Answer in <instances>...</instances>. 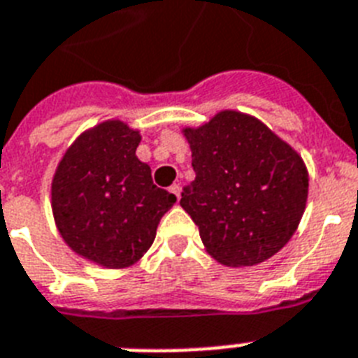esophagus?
Instances as JSON below:
<instances>
[{
  "label": "esophagus",
  "mask_w": 358,
  "mask_h": 358,
  "mask_svg": "<svg viewBox=\"0 0 358 358\" xmlns=\"http://www.w3.org/2000/svg\"><path fill=\"white\" fill-rule=\"evenodd\" d=\"M171 193H173L174 196H176V199L180 200V185H178V184H173V185H171Z\"/></svg>",
  "instance_id": "34e87169"
}]
</instances>
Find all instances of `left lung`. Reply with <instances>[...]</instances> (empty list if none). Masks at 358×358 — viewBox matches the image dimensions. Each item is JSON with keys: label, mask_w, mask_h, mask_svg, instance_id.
<instances>
[{"label": "left lung", "mask_w": 358, "mask_h": 358, "mask_svg": "<svg viewBox=\"0 0 358 358\" xmlns=\"http://www.w3.org/2000/svg\"><path fill=\"white\" fill-rule=\"evenodd\" d=\"M194 180L180 206L215 259L252 266L280 252L300 224L309 178L303 162L261 121L220 112L184 130Z\"/></svg>", "instance_id": "8db88e82"}]
</instances>
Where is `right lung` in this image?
<instances>
[{
    "instance_id": "obj_1",
    "label": "right lung",
    "mask_w": 358,
    "mask_h": 358,
    "mask_svg": "<svg viewBox=\"0 0 358 358\" xmlns=\"http://www.w3.org/2000/svg\"><path fill=\"white\" fill-rule=\"evenodd\" d=\"M139 134L108 121L83 134L58 165L51 189L64 241L106 268L136 263L150 248L176 196L154 185L139 162Z\"/></svg>"
}]
</instances>
